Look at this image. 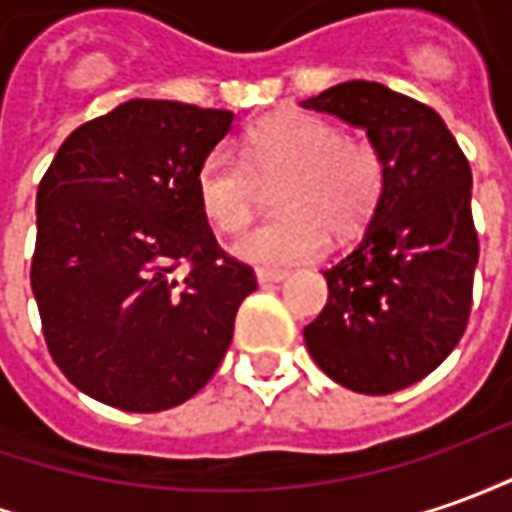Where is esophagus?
Listing matches in <instances>:
<instances>
[{
  "mask_svg": "<svg viewBox=\"0 0 512 512\" xmlns=\"http://www.w3.org/2000/svg\"><path fill=\"white\" fill-rule=\"evenodd\" d=\"M283 280H288V271H277V269H257V283H260V285L283 283Z\"/></svg>",
  "mask_w": 512,
  "mask_h": 512,
  "instance_id": "34e87169",
  "label": "esophagus"
}]
</instances>
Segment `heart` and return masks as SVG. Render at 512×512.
<instances>
[{"mask_svg": "<svg viewBox=\"0 0 512 512\" xmlns=\"http://www.w3.org/2000/svg\"><path fill=\"white\" fill-rule=\"evenodd\" d=\"M277 215L232 243L235 257L257 266L314 260L370 224L384 196L387 159L373 139L347 137L339 125L305 111H285L249 128L238 159L215 148L196 170V201L218 232H241L255 212L257 184L273 182Z\"/></svg>", "mask_w": 512, "mask_h": 512, "instance_id": "obj_1", "label": "heart"}]
</instances>
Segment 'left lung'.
Returning a JSON list of instances; mask_svg holds the SVG:
<instances>
[{
  "instance_id": "8db88e82",
  "label": "left lung",
  "mask_w": 512,
  "mask_h": 512,
  "mask_svg": "<svg viewBox=\"0 0 512 512\" xmlns=\"http://www.w3.org/2000/svg\"><path fill=\"white\" fill-rule=\"evenodd\" d=\"M302 109L364 128L387 159L364 238L322 271L328 302L305 328L308 353L353 392L412 387L446 361L471 316V165L437 111L384 83H339Z\"/></svg>"
}]
</instances>
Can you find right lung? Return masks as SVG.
Returning a JSON list of instances; mask_svg holds the SVG:
<instances>
[{"label": "right lung", "mask_w": 512, "mask_h": 512, "mask_svg": "<svg viewBox=\"0 0 512 512\" xmlns=\"http://www.w3.org/2000/svg\"><path fill=\"white\" fill-rule=\"evenodd\" d=\"M232 117L128 100L75 128L38 184L30 285L44 342L95 401L173 409L227 356L257 280L215 241L196 170ZM182 262L191 271L176 278Z\"/></svg>", "instance_id": "add662e5"}]
</instances>
